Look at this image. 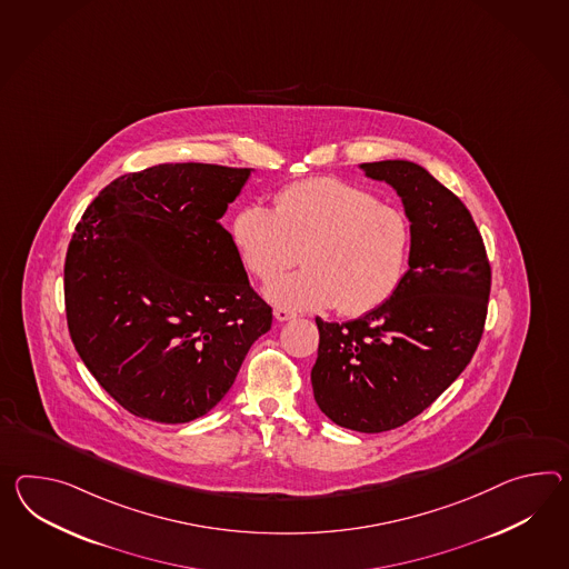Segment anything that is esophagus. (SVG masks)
<instances>
[{"label":"esophagus","mask_w":569,"mask_h":569,"mask_svg":"<svg viewBox=\"0 0 569 569\" xmlns=\"http://www.w3.org/2000/svg\"><path fill=\"white\" fill-rule=\"evenodd\" d=\"M273 315H276V319H278L279 322H283V320H290L296 317V312H293V310H290V308H283V306H278V308L273 310Z\"/></svg>","instance_id":"34e87169"}]
</instances>
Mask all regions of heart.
Listing matches in <instances>:
<instances>
[{"label":"heart","mask_w":569,"mask_h":569,"mask_svg":"<svg viewBox=\"0 0 569 569\" xmlns=\"http://www.w3.org/2000/svg\"><path fill=\"white\" fill-rule=\"evenodd\" d=\"M232 240L261 281L278 278L302 254V271L267 286L271 302L300 310L335 306L346 317H360L399 288L411 226L401 209L358 184L320 177L281 189L273 209L244 206L232 222Z\"/></svg>","instance_id":"b5f03b06"}]
</instances>
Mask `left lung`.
Wrapping results in <instances>:
<instances>
[{
  "mask_svg": "<svg viewBox=\"0 0 569 569\" xmlns=\"http://www.w3.org/2000/svg\"><path fill=\"white\" fill-rule=\"evenodd\" d=\"M401 194L411 222L409 271L361 319L319 327L310 380L320 411L347 430L378 433L426 411L469 366L486 329L491 267L471 211L426 168L361 164Z\"/></svg>",
  "mask_w": 569,
  "mask_h": 569,
  "instance_id": "left-lung-1",
  "label": "left lung"
}]
</instances>
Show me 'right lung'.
Returning a JSON list of instances; mask_svg holds the SVG:
<instances>
[{
    "instance_id": "add662e5",
    "label": "right lung",
    "mask_w": 569,
    "mask_h": 569,
    "mask_svg": "<svg viewBox=\"0 0 569 569\" xmlns=\"http://www.w3.org/2000/svg\"><path fill=\"white\" fill-rule=\"evenodd\" d=\"M249 174L199 162L129 172L76 226L63 267L71 341L131 416H206L271 329V306L220 223Z\"/></svg>"
}]
</instances>
